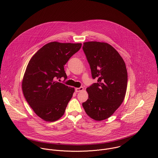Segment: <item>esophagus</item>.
<instances>
[{
  "mask_svg": "<svg viewBox=\"0 0 158 158\" xmlns=\"http://www.w3.org/2000/svg\"><path fill=\"white\" fill-rule=\"evenodd\" d=\"M84 90V88L82 87H81L79 88H76L75 89V92H81Z\"/></svg>",
  "mask_w": 158,
  "mask_h": 158,
  "instance_id": "34e87169",
  "label": "esophagus"
}]
</instances>
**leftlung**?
<instances>
[{
  "instance_id": "1",
  "label": "left lung",
  "mask_w": 158,
  "mask_h": 158,
  "mask_svg": "<svg viewBox=\"0 0 158 158\" xmlns=\"http://www.w3.org/2000/svg\"><path fill=\"white\" fill-rule=\"evenodd\" d=\"M82 48L92 78L97 79L87 88L89 98L82 106L89 116L102 121L110 118L124 101L127 86L126 66L119 53L107 43L87 42Z\"/></svg>"
}]
</instances>
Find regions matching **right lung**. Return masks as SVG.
Returning <instances> with one entry per match:
<instances>
[{
    "mask_svg": "<svg viewBox=\"0 0 158 158\" xmlns=\"http://www.w3.org/2000/svg\"><path fill=\"white\" fill-rule=\"evenodd\" d=\"M82 44L50 42L29 61L22 82L24 98L41 119L53 122L64 113L74 89L58 82L67 79L64 66Z\"/></svg>",
    "mask_w": 158,
    "mask_h": 158,
    "instance_id": "add662e5",
    "label": "right lung"
}]
</instances>
